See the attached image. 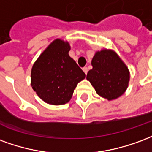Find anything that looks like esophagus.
Segmentation results:
<instances>
[{"instance_id": "obj_1", "label": "esophagus", "mask_w": 152, "mask_h": 152, "mask_svg": "<svg viewBox=\"0 0 152 152\" xmlns=\"http://www.w3.org/2000/svg\"><path fill=\"white\" fill-rule=\"evenodd\" d=\"M83 72L87 75V72H88V69H87V67H83Z\"/></svg>"}]
</instances>
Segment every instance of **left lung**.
<instances>
[{
  "mask_svg": "<svg viewBox=\"0 0 152 152\" xmlns=\"http://www.w3.org/2000/svg\"><path fill=\"white\" fill-rule=\"evenodd\" d=\"M91 65L93 68L88 71L87 78L98 95L108 100L123 95L128 87L129 73L115 52L106 49L97 52Z\"/></svg>",
  "mask_w": 152,
  "mask_h": 152,
  "instance_id": "1",
  "label": "left lung"
}]
</instances>
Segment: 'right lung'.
Masks as SVG:
<instances>
[{
	"label": "right lung",
	"mask_w": 152,
	"mask_h": 152,
	"mask_svg": "<svg viewBox=\"0 0 152 152\" xmlns=\"http://www.w3.org/2000/svg\"><path fill=\"white\" fill-rule=\"evenodd\" d=\"M68 42L57 39L41 54L31 69V86L39 97L53 105L69 101L86 75L69 56Z\"/></svg>",
	"instance_id": "add662e5"
}]
</instances>
